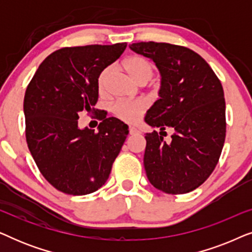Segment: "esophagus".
<instances>
[{"instance_id": "1", "label": "esophagus", "mask_w": 252, "mask_h": 252, "mask_svg": "<svg viewBox=\"0 0 252 252\" xmlns=\"http://www.w3.org/2000/svg\"><path fill=\"white\" fill-rule=\"evenodd\" d=\"M129 134L130 135H136V134H140V130L135 127H129Z\"/></svg>"}]
</instances>
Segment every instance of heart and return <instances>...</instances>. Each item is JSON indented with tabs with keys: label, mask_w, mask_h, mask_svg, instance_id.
<instances>
[{
	"label": "heart",
	"mask_w": 252,
	"mask_h": 252,
	"mask_svg": "<svg viewBox=\"0 0 252 252\" xmlns=\"http://www.w3.org/2000/svg\"><path fill=\"white\" fill-rule=\"evenodd\" d=\"M125 66L129 77L137 84H147L154 75V66L146 58L140 56H132L125 61ZM111 67H105L98 75L97 87L99 93H103L106 88V84L111 75ZM148 108V103L144 99H134V101H118L112 106L115 115L125 123L139 122Z\"/></svg>",
	"instance_id": "1"
}]
</instances>
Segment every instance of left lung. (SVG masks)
I'll use <instances>...</instances> for the list:
<instances>
[{"instance_id":"1","label":"left lung","mask_w":252,"mask_h":252,"mask_svg":"<svg viewBox=\"0 0 252 252\" xmlns=\"http://www.w3.org/2000/svg\"><path fill=\"white\" fill-rule=\"evenodd\" d=\"M130 50L150 58L160 73L159 98L148 110L143 164L148 180L166 194H186L199 187L218 163L226 136L221 82L210 65L186 47L137 42ZM172 128L171 143L161 133ZM166 133V132H165Z\"/></svg>"}]
</instances>
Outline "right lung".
<instances>
[{"label":"right lung","instance_id":"add662e5","mask_svg":"<svg viewBox=\"0 0 252 252\" xmlns=\"http://www.w3.org/2000/svg\"><path fill=\"white\" fill-rule=\"evenodd\" d=\"M126 43L62 48L40 64L24 98L26 141L46 180L68 195H87L108 180L128 126L103 117L97 132L78 125L79 113L92 112L97 79L120 57Z\"/></svg>","mask_w":252,"mask_h":252}]
</instances>
